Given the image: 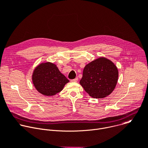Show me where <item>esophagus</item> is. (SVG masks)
Here are the masks:
<instances>
[{"label": "esophagus", "instance_id": "obj_1", "mask_svg": "<svg viewBox=\"0 0 148 148\" xmlns=\"http://www.w3.org/2000/svg\"><path fill=\"white\" fill-rule=\"evenodd\" d=\"M78 81V78L77 77V78H74V79H71V82H77Z\"/></svg>", "mask_w": 148, "mask_h": 148}]
</instances>
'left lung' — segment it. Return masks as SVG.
Returning a JSON list of instances; mask_svg holds the SVG:
<instances>
[{
	"mask_svg": "<svg viewBox=\"0 0 148 148\" xmlns=\"http://www.w3.org/2000/svg\"><path fill=\"white\" fill-rule=\"evenodd\" d=\"M118 77L114 64L104 57H100L85 66L79 84L91 97L102 99L114 90Z\"/></svg>",
	"mask_w": 148,
	"mask_h": 148,
	"instance_id": "8db88e82",
	"label": "left lung"
}]
</instances>
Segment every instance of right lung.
I'll return each mask as SVG.
<instances>
[{
    "label": "right lung",
    "mask_w": 148,
    "mask_h": 148,
    "mask_svg": "<svg viewBox=\"0 0 148 148\" xmlns=\"http://www.w3.org/2000/svg\"><path fill=\"white\" fill-rule=\"evenodd\" d=\"M32 82L35 88L47 96L56 95L69 82L58 70L57 65L49 62L36 66L32 74Z\"/></svg>",
    "instance_id": "1"
}]
</instances>
